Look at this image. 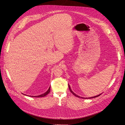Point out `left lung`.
Returning a JSON list of instances; mask_svg holds the SVG:
<instances>
[{
	"instance_id": "left-lung-1",
	"label": "left lung",
	"mask_w": 125,
	"mask_h": 125,
	"mask_svg": "<svg viewBox=\"0 0 125 125\" xmlns=\"http://www.w3.org/2000/svg\"><path fill=\"white\" fill-rule=\"evenodd\" d=\"M68 86H69V90H70V91L72 93H73L74 95H75V96H77V97H81V98H82V99H92V98H94V97H97V96H99L100 95H101V94H102V93H101V94H99V95H96V96H93V97H80V96H78V95H76V94H75L74 93H73V91L71 90V88H70V86L69 84H68Z\"/></svg>"
}]
</instances>
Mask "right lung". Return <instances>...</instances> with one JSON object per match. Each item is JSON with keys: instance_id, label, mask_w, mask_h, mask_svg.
I'll list each match as a JSON object with an SVG mask.
<instances>
[{"instance_id": "obj_1", "label": "right lung", "mask_w": 125, "mask_h": 125, "mask_svg": "<svg viewBox=\"0 0 125 125\" xmlns=\"http://www.w3.org/2000/svg\"><path fill=\"white\" fill-rule=\"evenodd\" d=\"M50 91H51V86L50 87V88H49L48 90L47 91H46V92L43 93V94H41V95H38V96H31V97H44V96H45L46 95H47V94L50 92Z\"/></svg>"}]
</instances>
